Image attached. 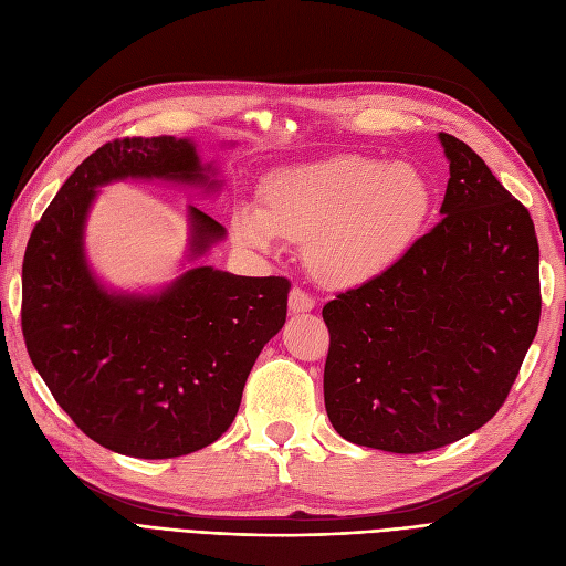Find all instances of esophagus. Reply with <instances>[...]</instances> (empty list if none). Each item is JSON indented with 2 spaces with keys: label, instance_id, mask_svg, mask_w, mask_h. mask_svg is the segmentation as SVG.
I'll return each mask as SVG.
<instances>
[{
  "label": "esophagus",
  "instance_id": "34e87169",
  "mask_svg": "<svg viewBox=\"0 0 566 566\" xmlns=\"http://www.w3.org/2000/svg\"><path fill=\"white\" fill-rule=\"evenodd\" d=\"M314 304H316V300H314L310 293H304L302 287H293V290H290L287 306H290V312H293V314L312 312V310H314Z\"/></svg>",
  "mask_w": 566,
  "mask_h": 566
}]
</instances>
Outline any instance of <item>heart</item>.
Here are the masks:
<instances>
[{"label":"heart","mask_w":566,"mask_h":566,"mask_svg":"<svg viewBox=\"0 0 566 566\" xmlns=\"http://www.w3.org/2000/svg\"><path fill=\"white\" fill-rule=\"evenodd\" d=\"M432 202V184L413 165L333 156L271 172L260 188V208H235L233 233L254 248H271L279 238L304 241L314 276L347 287L397 262Z\"/></svg>","instance_id":"1"}]
</instances>
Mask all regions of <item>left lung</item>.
<instances>
[{
    "mask_svg": "<svg viewBox=\"0 0 566 566\" xmlns=\"http://www.w3.org/2000/svg\"><path fill=\"white\" fill-rule=\"evenodd\" d=\"M441 221L380 276L323 306L335 432L389 453L441 449L505 403L541 321L538 238L486 163L439 134Z\"/></svg>",
    "mask_w": 566,
    "mask_h": 566,
    "instance_id": "8db88e82",
    "label": "left lung"
}]
</instances>
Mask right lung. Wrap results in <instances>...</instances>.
Returning a JSON list of instances; mask_svg holds the SVG:
<instances>
[{
	"label": "right lung",
	"instance_id": "add662e5",
	"mask_svg": "<svg viewBox=\"0 0 566 566\" xmlns=\"http://www.w3.org/2000/svg\"><path fill=\"white\" fill-rule=\"evenodd\" d=\"M193 142L127 136L94 150L32 229L21 325L32 366L80 430L115 453L160 460L210 447L243 399L248 375L287 314L290 281L196 266L158 295L108 293L84 256L96 188L165 179L214 188ZM191 256L224 227L188 208Z\"/></svg>",
	"mask_w": 566,
	"mask_h": 566
}]
</instances>
